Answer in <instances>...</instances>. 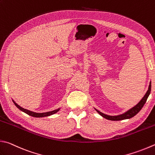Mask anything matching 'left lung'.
I'll return each instance as SVG.
<instances>
[{"instance_id":"8db88e82","label":"left lung","mask_w":155,"mask_h":155,"mask_svg":"<svg viewBox=\"0 0 155 155\" xmlns=\"http://www.w3.org/2000/svg\"><path fill=\"white\" fill-rule=\"evenodd\" d=\"M150 90H151V82H150L149 84V87H148V90H147V93L144 95V97L142 98V100L139 102V103L137 104L135 107H134L132 109H130L129 110H127L126 113H125L122 115H117V116H110V115H105V114L101 113L99 111V110H96L97 111L101 116H103L104 118L109 119V120H111V121H119V120H123V119H130L133 117L134 116H135L137 113H138L140 110L142 109V108L144 106V104L147 102V98L149 96L150 93Z\"/></svg>"}]
</instances>
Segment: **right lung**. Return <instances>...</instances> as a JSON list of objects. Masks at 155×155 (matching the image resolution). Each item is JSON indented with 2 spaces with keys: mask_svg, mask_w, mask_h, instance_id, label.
I'll return each mask as SVG.
<instances>
[{
  "mask_svg": "<svg viewBox=\"0 0 155 155\" xmlns=\"http://www.w3.org/2000/svg\"><path fill=\"white\" fill-rule=\"evenodd\" d=\"M13 103L15 104V105L18 108L19 110H21V111L25 113L26 114H28V115L32 116V117H47V116H50L51 115H53V114L56 113L57 112H58L59 110L60 109H58L56 110H52V111L50 112H46V113H34V112H32L30 111V110H28L27 109H23V108L21 107L20 106H19L18 104H17L15 102L13 101Z\"/></svg>",
  "mask_w": 155,
  "mask_h": 155,
  "instance_id": "add662e5",
  "label": "right lung"
}]
</instances>
